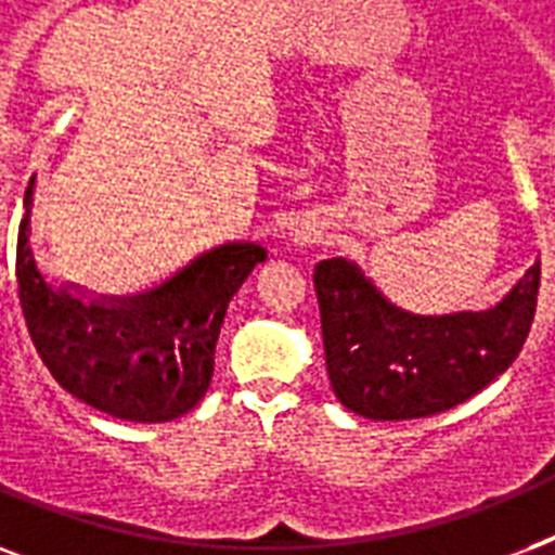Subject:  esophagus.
I'll list each match as a JSON object with an SVG mask.
<instances>
[{
    "instance_id": "34e87169",
    "label": "esophagus",
    "mask_w": 555,
    "mask_h": 555,
    "mask_svg": "<svg viewBox=\"0 0 555 555\" xmlns=\"http://www.w3.org/2000/svg\"><path fill=\"white\" fill-rule=\"evenodd\" d=\"M294 242H296V244L313 242V233H311V230H305V227H302V230H296V233H294Z\"/></svg>"
}]
</instances>
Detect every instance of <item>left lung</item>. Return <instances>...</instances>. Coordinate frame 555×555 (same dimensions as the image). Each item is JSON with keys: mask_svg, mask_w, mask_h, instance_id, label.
<instances>
[{"mask_svg": "<svg viewBox=\"0 0 555 555\" xmlns=\"http://www.w3.org/2000/svg\"><path fill=\"white\" fill-rule=\"evenodd\" d=\"M542 261L487 311L397 308L348 259L313 268L334 395L369 421H414L464 403L504 374L535 317Z\"/></svg>", "mask_w": 555, "mask_h": 555, "instance_id": "1", "label": "left lung"}]
</instances>
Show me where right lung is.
Returning <instances> with one entry per match:
<instances>
[{
    "label": "right lung",
    "mask_w": 555,
    "mask_h": 555,
    "mask_svg": "<svg viewBox=\"0 0 555 555\" xmlns=\"http://www.w3.org/2000/svg\"><path fill=\"white\" fill-rule=\"evenodd\" d=\"M34 184L37 176L22 201L16 285L46 369L68 395L120 421L167 423L195 409L212 379L227 305L268 250L253 242L221 244L132 296L54 285L30 244Z\"/></svg>",
    "instance_id": "obj_1"
}]
</instances>
